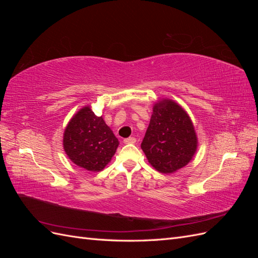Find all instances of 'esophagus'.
Returning a JSON list of instances; mask_svg holds the SVG:
<instances>
[{"label": "esophagus", "instance_id": "esophagus-1", "mask_svg": "<svg viewBox=\"0 0 258 258\" xmlns=\"http://www.w3.org/2000/svg\"><path fill=\"white\" fill-rule=\"evenodd\" d=\"M136 142H137V139L135 137H130V138H127L123 140V143H126V144H134Z\"/></svg>", "mask_w": 258, "mask_h": 258}]
</instances>
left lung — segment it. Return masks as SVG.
I'll list each match as a JSON object with an SVG mask.
<instances>
[{"mask_svg":"<svg viewBox=\"0 0 258 258\" xmlns=\"http://www.w3.org/2000/svg\"><path fill=\"white\" fill-rule=\"evenodd\" d=\"M148 162L161 173H172L188 163L197 148V137L189 116L172 100L153 108L141 143Z\"/></svg>","mask_w":258,"mask_h":258,"instance_id":"8db88e82","label":"left lung"}]
</instances>
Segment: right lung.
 Wrapping results in <instances>:
<instances>
[{
	"label": "right lung",
	"instance_id": "right-lung-1",
	"mask_svg": "<svg viewBox=\"0 0 258 258\" xmlns=\"http://www.w3.org/2000/svg\"><path fill=\"white\" fill-rule=\"evenodd\" d=\"M119 142L102 117L86 106L70 120L63 147L75 165L88 171H101L114 156Z\"/></svg>",
	"mask_w": 258,
	"mask_h": 258
}]
</instances>
